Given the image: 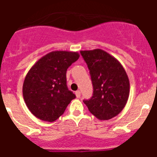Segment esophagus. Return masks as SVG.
Returning <instances> with one entry per match:
<instances>
[{"instance_id": "esophagus-1", "label": "esophagus", "mask_w": 157, "mask_h": 157, "mask_svg": "<svg viewBox=\"0 0 157 157\" xmlns=\"http://www.w3.org/2000/svg\"><path fill=\"white\" fill-rule=\"evenodd\" d=\"M75 95L77 98H80V96H81V92L79 90H77L75 92Z\"/></svg>"}]
</instances>
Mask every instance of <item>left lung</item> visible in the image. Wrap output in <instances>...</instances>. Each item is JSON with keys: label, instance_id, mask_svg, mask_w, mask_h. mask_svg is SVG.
Here are the masks:
<instances>
[{"label": "left lung", "instance_id": "8db88e82", "mask_svg": "<svg viewBox=\"0 0 157 157\" xmlns=\"http://www.w3.org/2000/svg\"><path fill=\"white\" fill-rule=\"evenodd\" d=\"M87 63L94 86L90 100L83 102L100 120H109L122 112L130 94V81L121 63L105 51H81Z\"/></svg>", "mask_w": 157, "mask_h": 157}]
</instances>
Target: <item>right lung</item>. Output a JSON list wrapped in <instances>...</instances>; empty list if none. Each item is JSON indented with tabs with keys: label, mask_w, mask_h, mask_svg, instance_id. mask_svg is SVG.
<instances>
[{
	"label": "right lung",
	"mask_w": 157,
	"mask_h": 157,
	"mask_svg": "<svg viewBox=\"0 0 157 157\" xmlns=\"http://www.w3.org/2000/svg\"><path fill=\"white\" fill-rule=\"evenodd\" d=\"M79 58L77 52L53 51L39 59L25 77L23 95L35 117L54 122L75 98L67 86V68Z\"/></svg>",
	"instance_id": "1"
}]
</instances>
